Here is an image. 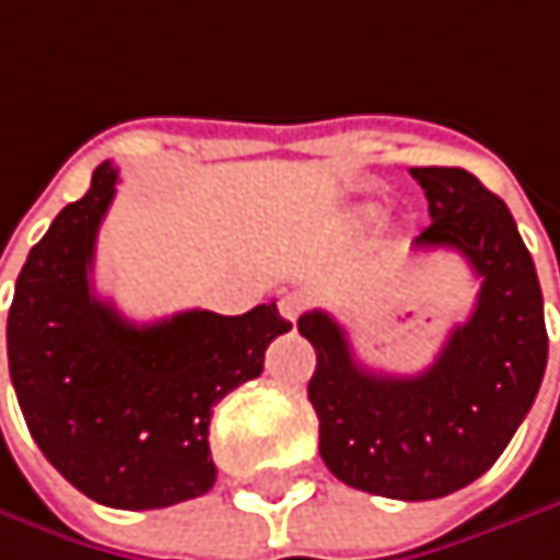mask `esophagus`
I'll return each instance as SVG.
<instances>
[{"mask_svg": "<svg viewBox=\"0 0 560 560\" xmlns=\"http://www.w3.org/2000/svg\"><path fill=\"white\" fill-rule=\"evenodd\" d=\"M304 307H307V301H304V294H284L279 301V311H281V317L284 320H298L301 314H304Z\"/></svg>", "mask_w": 560, "mask_h": 560, "instance_id": "1", "label": "esophagus"}]
</instances>
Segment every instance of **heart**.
I'll list each match as a JSON object with an SVG mask.
<instances>
[{"label": "heart", "mask_w": 560, "mask_h": 560, "mask_svg": "<svg viewBox=\"0 0 560 560\" xmlns=\"http://www.w3.org/2000/svg\"><path fill=\"white\" fill-rule=\"evenodd\" d=\"M365 218H375V208H365Z\"/></svg>", "instance_id": "heart-1"}]
</instances>
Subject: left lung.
Masks as SVG:
<instances>
[{"instance_id":"left-lung-1","label":"left lung","mask_w":560,"mask_h":560,"mask_svg":"<svg viewBox=\"0 0 560 560\" xmlns=\"http://www.w3.org/2000/svg\"><path fill=\"white\" fill-rule=\"evenodd\" d=\"M432 224L417 246L458 249L481 279L475 311L427 372L394 378L362 369L346 330L307 311L298 330L317 349L307 397L320 458L342 483L390 500L455 493L503 455L545 378L548 332L535 262L510 208L455 166L410 170Z\"/></svg>"}]
</instances>
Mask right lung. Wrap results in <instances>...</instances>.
I'll return each mask as SVG.
<instances>
[{"label":"right lung","instance_id":"right-lung-1","mask_svg":"<svg viewBox=\"0 0 560 560\" xmlns=\"http://www.w3.org/2000/svg\"><path fill=\"white\" fill-rule=\"evenodd\" d=\"M115 182L102 163L27 253L9 307V375L37 448L67 481L102 506L160 510L214 487V404L262 375L269 342L291 324L276 301L240 317L125 320L92 288Z\"/></svg>","mask_w":560,"mask_h":560}]
</instances>
